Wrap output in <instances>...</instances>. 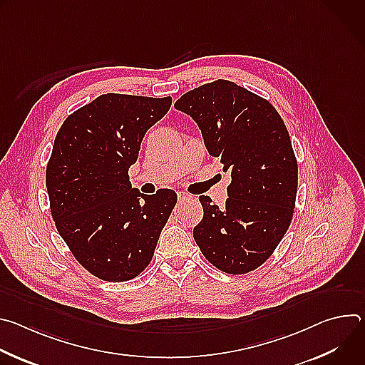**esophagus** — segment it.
Here are the masks:
<instances>
[{
  "instance_id": "esophagus-1",
  "label": "esophagus",
  "mask_w": 365,
  "mask_h": 365,
  "mask_svg": "<svg viewBox=\"0 0 365 365\" xmlns=\"http://www.w3.org/2000/svg\"><path fill=\"white\" fill-rule=\"evenodd\" d=\"M189 199H192V196H190L189 193L178 192V200H179V203H183V202H186V200H189Z\"/></svg>"
}]
</instances>
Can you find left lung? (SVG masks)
<instances>
[{
  "mask_svg": "<svg viewBox=\"0 0 365 365\" xmlns=\"http://www.w3.org/2000/svg\"><path fill=\"white\" fill-rule=\"evenodd\" d=\"M175 108L200 128L205 147L231 173L225 207L199 196L193 238L205 258L230 274L262 266L286 234L297 192L287 128L269 101L218 79L182 95Z\"/></svg>",
  "mask_w": 365,
  "mask_h": 365,
  "instance_id": "8db88e82",
  "label": "left lung"
}]
</instances>
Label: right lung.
Wrapping results in <instances>:
<instances>
[{"label": "right lung", "instance_id": "obj_1", "mask_svg": "<svg viewBox=\"0 0 365 365\" xmlns=\"http://www.w3.org/2000/svg\"><path fill=\"white\" fill-rule=\"evenodd\" d=\"M172 98L101 95L71 114L46 169L50 211L78 262L107 282L138 276L151 262L178 196L131 187L128 169L147 130Z\"/></svg>", "mask_w": 365, "mask_h": 365}]
</instances>
